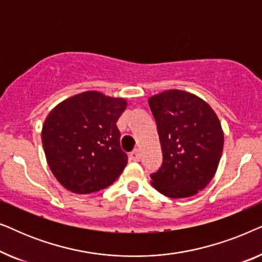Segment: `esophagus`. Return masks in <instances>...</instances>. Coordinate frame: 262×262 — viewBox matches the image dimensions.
Returning a JSON list of instances; mask_svg holds the SVG:
<instances>
[{"mask_svg": "<svg viewBox=\"0 0 262 262\" xmlns=\"http://www.w3.org/2000/svg\"><path fill=\"white\" fill-rule=\"evenodd\" d=\"M130 159L132 161H139V160H141V152H139L138 149H136L132 152H130Z\"/></svg>", "mask_w": 262, "mask_h": 262, "instance_id": "esophagus-1", "label": "esophagus"}]
</instances>
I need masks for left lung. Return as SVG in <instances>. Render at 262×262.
<instances>
[{"mask_svg": "<svg viewBox=\"0 0 262 262\" xmlns=\"http://www.w3.org/2000/svg\"><path fill=\"white\" fill-rule=\"evenodd\" d=\"M163 163L151 185L168 198L195 195L216 174L223 151L224 132L209 103L192 93L168 89L150 96Z\"/></svg>", "mask_w": 262, "mask_h": 262, "instance_id": "8db88e82", "label": "left lung"}]
</instances>
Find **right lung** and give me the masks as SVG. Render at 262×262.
Instances as JSON below:
<instances>
[{"label": "right lung", "instance_id": "add662e5", "mask_svg": "<svg viewBox=\"0 0 262 262\" xmlns=\"http://www.w3.org/2000/svg\"><path fill=\"white\" fill-rule=\"evenodd\" d=\"M124 98L82 92L59 102L42 124L41 142L52 174L68 191L91 194L123 173L127 155L120 148L117 121Z\"/></svg>", "mask_w": 262, "mask_h": 262}]
</instances>
